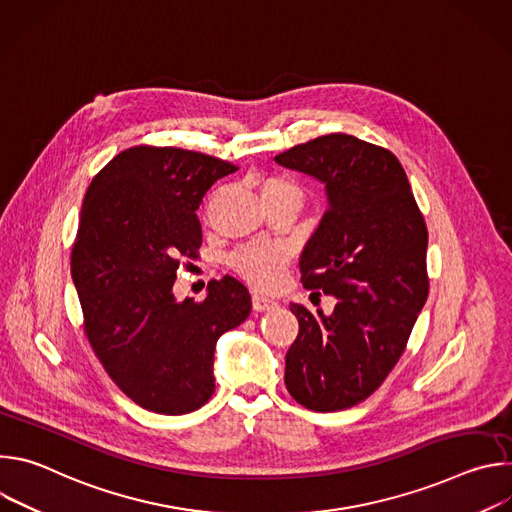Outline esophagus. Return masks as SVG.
I'll return each mask as SVG.
<instances>
[{
	"label": "esophagus",
	"mask_w": 512,
	"mask_h": 512,
	"mask_svg": "<svg viewBox=\"0 0 512 512\" xmlns=\"http://www.w3.org/2000/svg\"><path fill=\"white\" fill-rule=\"evenodd\" d=\"M275 306H277V302L271 300V298H265V296H259V294L253 296V310L255 312H265V310H271Z\"/></svg>",
	"instance_id": "1"
}]
</instances>
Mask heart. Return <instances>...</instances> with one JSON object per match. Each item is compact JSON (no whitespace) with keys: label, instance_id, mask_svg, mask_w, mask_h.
<instances>
[{"label":"heart","instance_id":"obj_1","mask_svg":"<svg viewBox=\"0 0 512 512\" xmlns=\"http://www.w3.org/2000/svg\"><path fill=\"white\" fill-rule=\"evenodd\" d=\"M257 188L267 206L273 204H304L306 188L287 174H269L257 180ZM289 249L281 243L271 241H253L239 247L231 255V267L259 289H271L283 277V271L289 263Z\"/></svg>","mask_w":512,"mask_h":512}]
</instances>
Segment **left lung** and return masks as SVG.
Wrapping results in <instances>:
<instances>
[{
	"label": "left lung",
	"instance_id": "1",
	"mask_svg": "<svg viewBox=\"0 0 512 512\" xmlns=\"http://www.w3.org/2000/svg\"><path fill=\"white\" fill-rule=\"evenodd\" d=\"M275 162L326 184L328 210L300 271L306 289L338 300L330 316L289 304L300 332L285 387L306 409L342 411L371 397L407 346L429 294L427 227L403 166L381 145L330 133Z\"/></svg>",
	"mask_w": 512,
	"mask_h": 512
}]
</instances>
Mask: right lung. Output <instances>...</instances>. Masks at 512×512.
<instances>
[{
    "label": "right lung",
    "instance_id": "right-lung-1",
    "mask_svg": "<svg viewBox=\"0 0 512 512\" xmlns=\"http://www.w3.org/2000/svg\"><path fill=\"white\" fill-rule=\"evenodd\" d=\"M235 164L208 154L133 145L91 182L70 255L89 344L139 407L184 415L214 393V346L251 314L249 289L212 279L202 302H176L184 259H198L196 210Z\"/></svg>",
    "mask_w": 512,
    "mask_h": 512
}]
</instances>
